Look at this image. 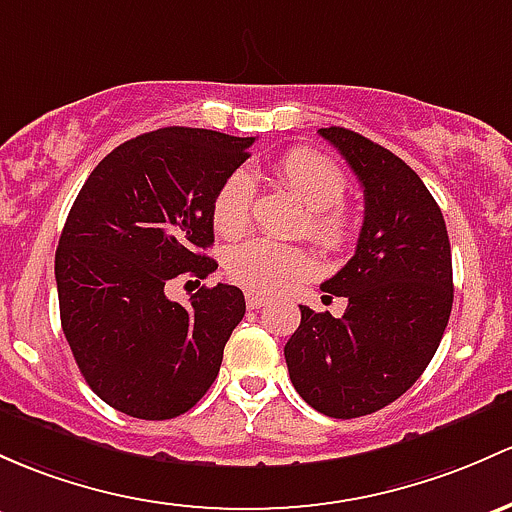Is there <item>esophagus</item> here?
I'll return each mask as SVG.
<instances>
[{
    "instance_id": "34e87169",
    "label": "esophagus",
    "mask_w": 512,
    "mask_h": 512,
    "mask_svg": "<svg viewBox=\"0 0 512 512\" xmlns=\"http://www.w3.org/2000/svg\"><path fill=\"white\" fill-rule=\"evenodd\" d=\"M247 309H262L265 304H270V299L265 297V294H255V292H247Z\"/></svg>"
}]
</instances>
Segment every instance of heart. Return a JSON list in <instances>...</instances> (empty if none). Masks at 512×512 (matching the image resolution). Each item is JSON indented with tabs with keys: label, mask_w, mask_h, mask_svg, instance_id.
Wrapping results in <instances>:
<instances>
[{
	"label": "heart",
	"mask_w": 512,
	"mask_h": 512,
	"mask_svg": "<svg viewBox=\"0 0 512 512\" xmlns=\"http://www.w3.org/2000/svg\"><path fill=\"white\" fill-rule=\"evenodd\" d=\"M277 174L309 211L306 233L324 250H343L353 238V218L341 206L348 188L343 171L314 149L299 147L277 161ZM252 198H255V186L250 174L242 169L230 171L213 196V228L225 238L245 233L250 223ZM309 272L311 257L304 247L270 238H252L235 245L225 255V274L255 294L279 292Z\"/></svg>",
	"instance_id": "b5f03b06"
}]
</instances>
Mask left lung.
<instances>
[{
	"label": "left lung",
	"instance_id": "1",
	"mask_svg": "<svg viewBox=\"0 0 512 512\" xmlns=\"http://www.w3.org/2000/svg\"><path fill=\"white\" fill-rule=\"evenodd\" d=\"M319 134L363 186V228L355 255L321 284L348 299L346 314L299 306L284 358L301 400L353 419L405 395L437 353L454 301L451 245L437 201L405 161L346 127Z\"/></svg>",
	"mask_w": 512,
	"mask_h": 512
}]
</instances>
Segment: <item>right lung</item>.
Wrapping results in <instances>:
<instances>
[{
  "label": "right lung",
  "mask_w": 512,
  "mask_h": 512,
  "mask_svg": "<svg viewBox=\"0 0 512 512\" xmlns=\"http://www.w3.org/2000/svg\"><path fill=\"white\" fill-rule=\"evenodd\" d=\"M252 142L196 127L139 134L95 166L68 213L56 250L63 333L85 383L129 417H179L218 378L245 297L215 284L184 306L164 287L218 267L203 252L211 203Z\"/></svg>",
  "instance_id": "obj_1"
}]
</instances>
